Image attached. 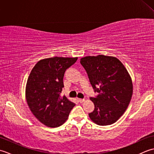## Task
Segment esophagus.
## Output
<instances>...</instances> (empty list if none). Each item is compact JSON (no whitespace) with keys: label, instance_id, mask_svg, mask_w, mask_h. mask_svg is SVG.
I'll list each match as a JSON object with an SVG mask.
<instances>
[{"label":"esophagus","instance_id":"34e87169","mask_svg":"<svg viewBox=\"0 0 154 154\" xmlns=\"http://www.w3.org/2000/svg\"><path fill=\"white\" fill-rule=\"evenodd\" d=\"M78 100H79V102L80 103H83L85 101V99H78Z\"/></svg>","mask_w":154,"mask_h":154}]
</instances>
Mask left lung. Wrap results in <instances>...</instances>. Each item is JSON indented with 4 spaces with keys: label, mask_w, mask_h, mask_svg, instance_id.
Masks as SVG:
<instances>
[{
    "label": "left lung",
    "mask_w": 154,
    "mask_h": 154,
    "mask_svg": "<svg viewBox=\"0 0 154 154\" xmlns=\"http://www.w3.org/2000/svg\"><path fill=\"white\" fill-rule=\"evenodd\" d=\"M94 92L99 94L90 99L94 109L89 114L91 120L100 126L110 125L125 112L132 99L131 77L119 60L99 55L81 59Z\"/></svg>",
    "instance_id": "1"
}]
</instances>
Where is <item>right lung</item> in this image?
<instances>
[{"instance_id": "obj_1", "label": "right lung", "mask_w": 154, "mask_h": 154, "mask_svg": "<svg viewBox=\"0 0 154 154\" xmlns=\"http://www.w3.org/2000/svg\"><path fill=\"white\" fill-rule=\"evenodd\" d=\"M77 57H54L39 61L32 69L26 87V99L31 112L42 124L61 126L75 104L60 94L63 76Z\"/></svg>"}]
</instances>
